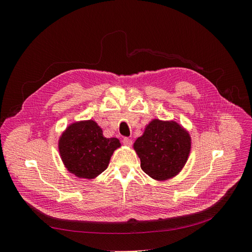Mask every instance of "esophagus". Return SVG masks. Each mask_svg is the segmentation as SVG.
Masks as SVG:
<instances>
[{"label":"esophagus","mask_w":252,"mask_h":252,"mask_svg":"<svg viewBox=\"0 0 252 252\" xmlns=\"http://www.w3.org/2000/svg\"><path fill=\"white\" fill-rule=\"evenodd\" d=\"M123 143H124L125 146H131V145H132V141L129 138H124Z\"/></svg>","instance_id":"obj_1"}]
</instances>
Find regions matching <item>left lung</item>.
I'll use <instances>...</instances> for the list:
<instances>
[{
	"instance_id": "8db88e82",
	"label": "left lung",
	"mask_w": 252,
	"mask_h": 252,
	"mask_svg": "<svg viewBox=\"0 0 252 252\" xmlns=\"http://www.w3.org/2000/svg\"><path fill=\"white\" fill-rule=\"evenodd\" d=\"M133 149L145 173L154 180L166 181L184 168L191 150V136L178 122L154 119L135 140Z\"/></svg>"
}]
</instances>
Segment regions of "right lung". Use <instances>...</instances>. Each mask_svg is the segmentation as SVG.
Returning <instances> with one entry per match:
<instances>
[{"instance_id": "add662e5", "label": "right lung", "mask_w": 252, "mask_h": 252, "mask_svg": "<svg viewBox=\"0 0 252 252\" xmlns=\"http://www.w3.org/2000/svg\"><path fill=\"white\" fill-rule=\"evenodd\" d=\"M58 145L66 169L87 180L96 178L107 168L114 150L121 147L117 138H105L94 120L73 122L60 135Z\"/></svg>"}]
</instances>
